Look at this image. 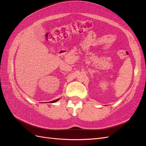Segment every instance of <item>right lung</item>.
I'll use <instances>...</instances> for the list:
<instances>
[{
    "label": "right lung",
    "mask_w": 146,
    "mask_h": 146,
    "mask_svg": "<svg viewBox=\"0 0 146 146\" xmlns=\"http://www.w3.org/2000/svg\"><path fill=\"white\" fill-rule=\"evenodd\" d=\"M60 99H56V100H53V101H51L50 102H52V103H54V102H57V100H58Z\"/></svg>",
    "instance_id": "add662e5"
}]
</instances>
